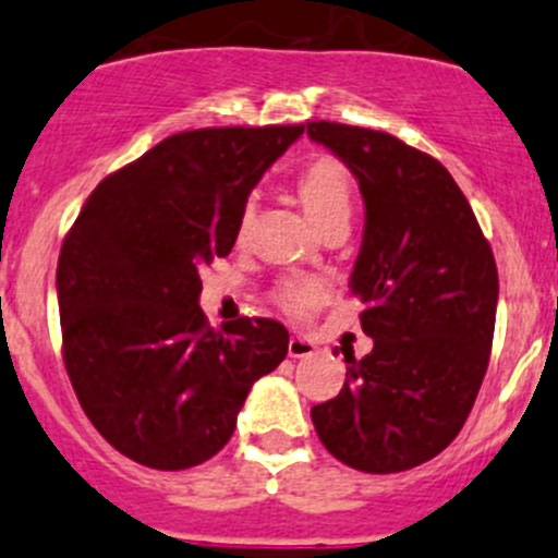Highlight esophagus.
I'll return each instance as SVG.
<instances>
[{"instance_id": "34e87169", "label": "esophagus", "mask_w": 558, "mask_h": 558, "mask_svg": "<svg viewBox=\"0 0 558 558\" xmlns=\"http://www.w3.org/2000/svg\"><path fill=\"white\" fill-rule=\"evenodd\" d=\"M313 351H316V343L307 338H302V335H291L289 338V356H294V360H300V356H311Z\"/></svg>"}]
</instances>
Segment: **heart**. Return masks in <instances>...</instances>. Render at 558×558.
<instances>
[{
    "label": "heart",
    "mask_w": 558,
    "mask_h": 558,
    "mask_svg": "<svg viewBox=\"0 0 558 558\" xmlns=\"http://www.w3.org/2000/svg\"><path fill=\"white\" fill-rule=\"evenodd\" d=\"M296 193H300L302 207L318 229H327L332 223H349L356 187L354 177L340 160L318 158L307 163L296 177ZM247 218H251V209L242 213L240 231H245ZM272 294L283 311H289L291 316H302L327 296V289H324L322 280L286 278L275 286Z\"/></svg>",
    "instance_id": "1"
}]
</instances>
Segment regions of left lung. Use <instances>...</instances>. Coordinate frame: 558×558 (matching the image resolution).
Segmentation results:
<instances>
[{
  "label": "left lung",
  "mask_w": 558,
  "mask_h": 558,
  "mask_svg": "<svg viewBox=\"0 0 558 558\" xmlns=\"http://www.w3.org/2000/svg\"><path fill=\"white\" fill-rule=\"evenodd\" d=\"M360 180L365 234L351 272L371 354H345L343 389L311 409L351 469L395 474L439 456L466 423L494 343V251L450 171L381 130L307 122Z\"/></svg>",
  "instance_id": "1"
}]
</instances>
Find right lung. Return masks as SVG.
Here are the masks:
<instances>
[{"instance_id":"obj_1","label":"right lung","mask_w":558,"mask_h":558,"mask_svg":"<svg viewBox=\"0 0 558 558\" xmlns=\"http://www.w3.org/2000/svg\"><path fill=\"white\" fill-rule=\"evenodd\" d=\"M305 124L202 128L108 174L57 264L62 360L97 434L142 466L209 461L289 351L272 318L209 327L198 267L229 256L247 193Z\"/></svg>"}]
</instances>
